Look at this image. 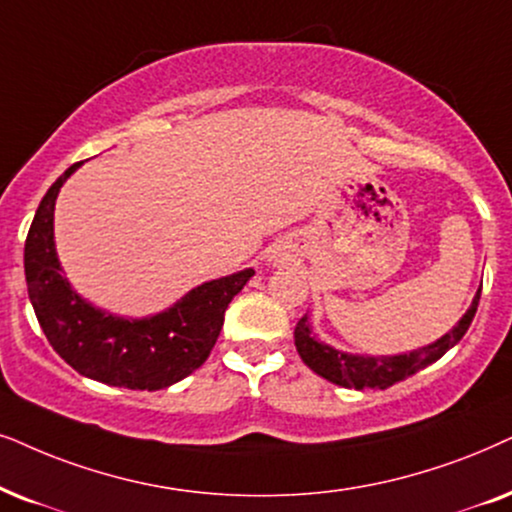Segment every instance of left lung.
Listing matches in <instances>:
<instances>
[{
  "label": "left lung",
  "mask_w": 512,
  "mask_h": 512,
  "mask_svg": "<svg viewBox=\"0 0 512 512\" xmlns=\"http://www.w3.org/2000/svg\"><path fill=\"white\" fill-rule=\"evenodd\" d=\"M480 291H477L473 303H470V308L466 310V315L461 317L454 329L447 331L442 338H437L435 343L423 345V348L411 350V353L381 355V357L341 353V350L317 341L313 336V329H310L308 315H303L296 324V331H294L296 350L298 355H301V360L308 364L315 374H320L322 378H327V381L336 383V386L355 388V390H367V388L386 390L390 386H395V383L404 381L407 376L416 374L418 369H426L428 364L437 362L444 353H447V350H451L461 341L477 313Z\"/></svg>",
  "instance_id": "8db88e82"
}]
</instances>
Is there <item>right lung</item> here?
<instances>
[{"mask_svg":"<svg viewBox=\"0 0 512 512\" xmlns=\"http://www.w3.org/2000/svg\"><path fill=\"white\" fill-rule=\"evenodd\" d=\"M79 164L46 190L25 240V280L39 327L53 350L86 378L131 390L174 386L207 360L221 334L225 308L254 270L199 284L169 310L141 320L117 317L84 301L63 277L53 242L56 197Z\"/></svg>","mask_w":512,"mask_h":512,"instance_id":"obj_1","label":"right lung"}]
</instances>
